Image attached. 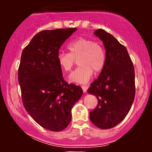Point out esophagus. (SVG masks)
Here are the masks:
<instances>
[{
	"mask_svg": "<svg viewBox=\"0 0 152 152\" xmlns=\"http://www.w3.org/2000/svg\"><path fill=\"white\" fill-rule=\"evenodd\" d=\"M81 88H82V89H83V93H86V91H87V88H87V86H82Z\"/></svg>",
	"mask_w": 152,
	"mask_h": 152,
	"instance_id": "esophagus-1",
	"label": "esophagus"
}]
</instances>
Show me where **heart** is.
I'll use <instances>...</instances> for the list:
<instances>
[{
  "mask_svg": "<svg viewBox=\"0 0 152 152\" xmlns=\"http://www.w3.org/2000/svg\"><path fill=\"white\" fill-rule=\"evenodd\" d=\"M69 53L58 52L56 60L63 71H69L78 60L79 67L69 76L73 83L85 84L92 77L94 71L99 72L104 67L106 53L100 43L88 38L80 37L68 45Z\"/></svg>",
  "mask_w": 152,
  "mask_h": 152,
  "instance_id": "heart-1",
  "label": "heart"
}]
</instances>
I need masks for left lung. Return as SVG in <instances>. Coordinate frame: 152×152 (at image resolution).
I'll return each instance as SVG.
<instances>
[{
  "label": "left lung",
  "mask_w": 152,
  "mask_h": 152,
  "mask_svg": "<svg viewBox=\"0 0 152 152\" xmlns=\"http://www.w3.org/2000/svg\"><path fill=\"white\" fill-rule=\"evenodd\" d=\"M106 50V63L87 91L98 99L90 120L102 129L114 127L124 119L135 96V73L126 47L103 29L94 31Z\"/></svg>",
  "instance_id": "8db88e82"
}]
</instances>
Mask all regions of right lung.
<instances>
[{
  "instance_id": "obj_1",
  "label": "right lung",
  "mask_w": 152,
  "mask_h": 152,
  "mask_svg": "<svg viewBox=\"0 0 152 152\" xmlns=\"http://www.w3.org/2000/svg\"><path fill=\"white\" fill-rule=\"evenodd\" d=\"M77 28L42 31L24 48L18 68L23 106L43 128L60 132L71 120V109L81 99L79 86L68 84L56 57L63 43Z\"/></svg>"
}]
</instances>
